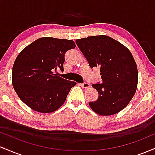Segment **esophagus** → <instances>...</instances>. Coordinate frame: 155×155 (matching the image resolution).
<instances>
[{
    "label": "esophagus",
    "mask_w": 155,
    "mask_h": 155,
    "mask_svg": "<svg viewBox=\"0 0 155 155\" xmlns=\"http://www.w3.org/2000/svg\"><path fill=\"white\" fill-rule=\"evenodd\" d=\"M81 87L84 89H87V88L90 87V84L87 82H84L83 84H81Z\"/></svg>",
    "instance_id": "1"
}]
</instances>
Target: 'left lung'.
I'll return each mask as SVG.
<instances>
[{
    "label": "left lung",
    "instance_id": "1",
    "mask_svg": "<svg viewBox=\"0 0 155 155\" xmlns=\"http://www.w3.org/2000/svg\"><path fill=\"white\" fill-rule=\"evenodd\" d=\"M91 68L100 67L102 83L92 85L100 95L90 102V108L102 116L118 113L136 93L138 69L132 54L115 39L101 35L76 40Z\"/></svg>",
    "mask_w": 155,
    "mask_h": 155
}]
</instances>
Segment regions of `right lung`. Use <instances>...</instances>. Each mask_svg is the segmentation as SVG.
Instances as JSON below:
<instances>
[{
  "instance_id": "right-lung-1",
  "label": "right lung",
  "mask_w": 155,
  "mask_h": 155,
  "mask_svg": "<svg viewBox=\"0 0 155 155\" xmlns=\"http://www.w3.org/2000/svg\"><path fill=\"white\" fill-rule=\"evenodd\" d=\"M75 47L72 40L43 37L19 53L12 68V84L25 104L35 111L51 113L64 104L76 83L54 71H63L65 52Z\"/></svg>"
}]
</instances>
